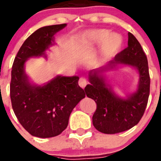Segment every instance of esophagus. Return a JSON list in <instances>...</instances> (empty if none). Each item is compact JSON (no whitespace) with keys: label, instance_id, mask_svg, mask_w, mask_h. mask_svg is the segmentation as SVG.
<instances>
[{"label":"esophagus","instance_id":"1","mask_svg":"<svg viewBox=\"0 0 161 161\" xmlns=\"http://www.w3.org/2000/svg\"><path fill=\"white\" fill-rule=\"evenodd\" d=\"M86 84H87L86 79H84V78H80V79H79V85L80 86L82 87V88H84V87H85L86 86Z\"/></svg>","mask_w":161,"mask_h":161}]
</instances>
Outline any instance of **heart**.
<instances>
[{
	"instance_id": "b5f03b06",
	"label": "heart",
	"mask_w": 161,
	"mask_h": 161,
	"mask_svg": "<svg viewBox=\"0 0 161 161\" xmlns=\"http://www.w3.org/2000/svg\"><path fill=\"white\" fill-rule=\"evenodd\" d=\"M101 43L95 64L104 63L118 54L123 46V39L119 34L111 33L104 29L88 30L82 34L79 41V48L86 50Z\"/></svg>"
}]
</instances>
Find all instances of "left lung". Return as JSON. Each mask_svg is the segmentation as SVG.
<instances>
[{"mask_svg":"<svg viewBox=\"0 0 161 161\" xmlns=\"http://www.w3.org/2000/svg\"><path fill=\"white\" fill-rule=\"evenodd\" d=\"M128 47L120 52L105 66L89 71L90 84L85 87L86 96L97 103L92 124L105 134H115L134 127L143 115L149 95L150 79L147 56L137 39L128 33ZM131 67L139 77L136 90L121 97L109 82L106 72L119 67Z\"/></svg>","mask_w":161,"mask_h":161,"instance_id":"obj_1","label":"left lung"}]
</instances>
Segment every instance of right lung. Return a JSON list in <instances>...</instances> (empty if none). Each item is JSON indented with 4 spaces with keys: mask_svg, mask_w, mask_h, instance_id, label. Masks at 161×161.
Returning <instances> with one entry per match:
<instances>
[{
    "mask_svg": "<svg viewBox=\"0 0 161 161\" xmlns=\"http://www.w3.org/2000/svg\"><path fill=\"white\" fill-rule=\"evenodd\" d=\"M67 24L42 27L25 40L14 58L11 71L10 96L14 114L32 136L54 137L69 125L75 107L85 98L78 84L79 77L57 75L39 85L31 81L25 63L31 58L47 59V50L55 45L54 35Z\"/></svg>",
    "mask_w": 161,
    "mask_h": 161,
    "instance_id": "obj_1",
    "label": "right lung"
}]
</instances>
